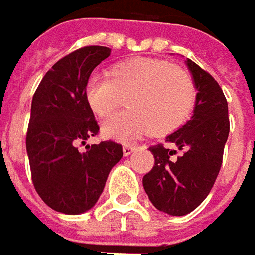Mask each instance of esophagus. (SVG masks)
<instances>
[{
    "label": "esophagus",
    "mask_w": 255,
    "mask_h": 255,
    "mask_svg": "<svg viewBox=\"0 0 255 255\" xmlns=\"http://www.w3.org/2000/svg\"><path fill=\"white\" fill-rule=\"evenodd\" d=\"M134 152V146L132 145H124L123 146V154L124 156H128V155H131Z\"/></svg>",
    "instance_id": "obj_1"
}]
</instances>
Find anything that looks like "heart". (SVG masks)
<instances>
[{"label": "heart", "mask_w": 255, "mask_h": 255, "mask_svg": "<svg viewBox=\"0 0 255 255\" xmlns=\"http://www.w3.org/2000/svg\"><path fill=\"white\" fill-rule=\"evenodd\" d=\"M84 99L100 119L124 104L129 110L103 124V134L126 141L152 132L168 135L183 126L195 106L196 90L190 76L171 62L136 57L111 69V77L92 73L84 84Z\"/></svg>", "instance_id": "obj_1"}]
</instances>
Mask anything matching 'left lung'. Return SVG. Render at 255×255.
I'll use <instances>...</instances> for the list:
<instances>
[{
    "mask_svg": "<svg viewBox=\"0 0 255 255\" xmlns=\"http://www.w3.org/2000/svg\"><path fill=\"white\" fill-rule=\"evenodd\" d=\"M186 65L198 90L193 116L166 136V142L175 145V149L162 144L149 148L155 163L142 179L151 203L171 216L188 215L207 198L222 168L230 132L229 107L222 87L190 59Z\"/></svg>",
    "mask_w": 255,
    "mask_h": 255,
    "instance_id": "left-lung-1",
    "label": "left lung"
}]
</instances>
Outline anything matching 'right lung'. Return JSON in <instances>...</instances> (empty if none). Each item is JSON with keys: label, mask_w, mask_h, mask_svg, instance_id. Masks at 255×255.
<instances>
[{"label": "right lung", "mask_w": 255, "mask_h": 255, "mask_svg": "<svg viewBox=\"0 0 255 255\" xmlns=\"http://www.w3.org/2000/svg\"><path fill=\"white\" fill-rule=\"evenodd\" d=\"M110 52L106 46H84L62 57L32 99L26 132L32 183L49 207L65 215L90 210L111 168L123 158V146L113 141L79 151V144L100 129L84 99V84Z\"/></svg>", "instance_id": "obj_1"}]
</instances>
